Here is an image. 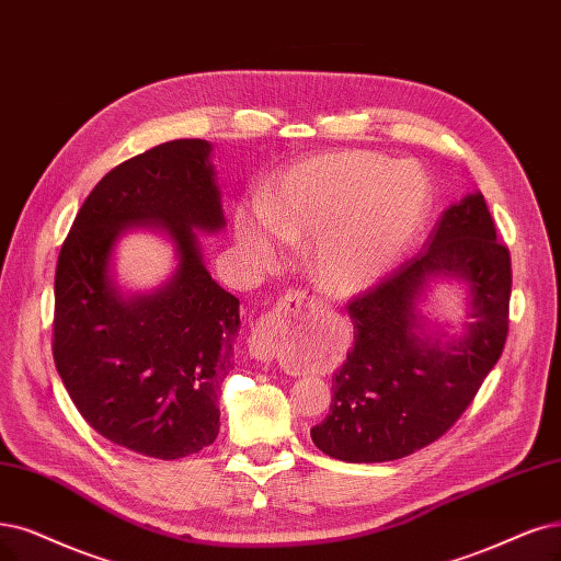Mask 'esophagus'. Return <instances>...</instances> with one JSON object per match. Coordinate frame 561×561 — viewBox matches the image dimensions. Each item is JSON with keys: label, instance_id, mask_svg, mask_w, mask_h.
Here are the masks:
<instances>
[{"label": "esophagus", "instance_id": "esophagus-1", "mask_svg": "<svg viewBox=\"0 0 561 561\" xmlns=\"http://www.w3.org/2000/svg\"><path fill=\"white\" fill-rule=\"evenodd\" d=\"M309 305L302 291H288L270 312L256 323L249 337V356L256 360H273L277 351V337L282 330L291 325V321Z\"/></svg>", "mask_w": 561, "mask_h": 561}]
</instances>
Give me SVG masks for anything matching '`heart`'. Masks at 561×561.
Wrapping results in <instances>:
<instances>
[{"mask_svg": "<svg viewBox=\"0 0 561 561\" xmlns=\"http://www.w3.org/2000/svg\"><path fill=\"white\" fill-rule=\"evenodd\" d=\"M430 205L425 175L371 152H333L288 171L267 201L236 217V236L256 261L275 263L284 242L314 244V275L354 294L396 265Z\"/></svg>", "mask_w": 561, "mask_h": 561, "instance_id": "heart-1", "label": "heart"}]
</instances>
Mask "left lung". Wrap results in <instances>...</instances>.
I'll use <instances>...</instances> for the list:
<instances>
[{
  "label": "left lung",
  "instance_id": "8db88e82",
  "mask_svg": "<svg viewBox=\"0 0 561 561\" xmlns=\"http://www.w3.org/2000/svg\"><path fill=\"white\" fill-rule=\"evenodd\" d=\"M470 296L462 336L430 334L415 305L434 278ZM511 254L481 192L453 203L421 252L346 305L354 346L312 442L344 462H388L437 442L479 392L508 335Z\"/></svg>",
  "mask_w": 561,
  "mask_h": 561
}]
</instances>
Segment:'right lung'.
I'll return each mask as SVG.
<instances>
[{
	"instance_id": "1",
	"label": "right lung",
	"mask_w": 561,
	"mask_h": 561,
	"mask_svg": "<svg viewBox=\"0 0 561 561\" xmlns=\"http://www.w3.org/2000/svg\"><path fill=\"white\" fill-rule=\"evenodd\" d=\"M213 145L180 138L101 178L61 244L53 358L80 416L108 442L159 460L210 446L233 369L240 300L203 263L198 233L226 226ZM129 227L170 236L179 265L152 295L112 282L114 242Z\"/></svg>"
}]
</instances>
